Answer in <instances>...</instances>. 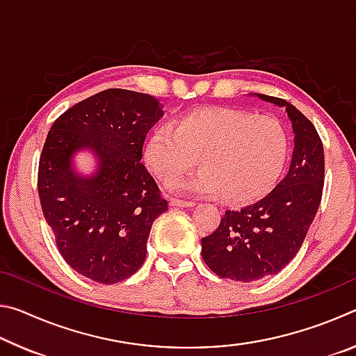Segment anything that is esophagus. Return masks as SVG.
<instances>
[{
	"instance_id": "esophagus-1",
	"label": "esophagus",
	"mask_w": 356,
	"mask_h": 356,
	"mask_svg": "<svg viewBox=\"0 0 356 356\" xmlns=\"http://www.w3.org/2000/svg\"><path fill=\"white\" fill-rule=\"evenodd\" d=\"M170 204L172 207H193L195 206V202L193 201H185V200H177V197H172L170 201Z\"/></svg>"
}]
</instances>
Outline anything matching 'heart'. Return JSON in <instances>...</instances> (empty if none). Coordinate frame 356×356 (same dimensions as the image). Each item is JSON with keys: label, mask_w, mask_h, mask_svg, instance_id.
<instances>
[{"label": "heart", "mask_w": 356, "mask_h": 356, "mask_svg": "<svg viewBox=\"0 0 356 356\" xmlns=\"http://www.w3.org/2000/svg\"><path fill=\"white\" fill-rule=\"evenodd\" d=\"M289 154L284 124L273 116L237 108H201L163 124L149 135L144 161L165 184L200 163L195 176L174 190L221 196L227 204H250L273 188Z\"/></svg>", "instance_id": "heart-1"}]
</instances>
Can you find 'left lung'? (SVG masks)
<instances>
[{"label":"left lung","mask_w":356,"mask_h":356,"mask_svg":"<svg viewBox=\"0 0 356 356\" xmlns=\"http://www.w3.org/2000/svg\"><path fill=\"white\" fill-rule=\"evenodd\" d=\"M286 106L295 147L287 176L261 201L226 210L218 227L201 240L202 259L220 278L251 282L278 273L300 251L322 200L323 146L311 120L284 99L257 94Z\"/></svg>","instance_id":"1"}]
</instances>
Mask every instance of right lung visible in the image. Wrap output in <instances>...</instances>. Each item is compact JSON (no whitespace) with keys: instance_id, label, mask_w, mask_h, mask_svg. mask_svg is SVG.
<instances>
[{"instance_id":"right-lung-1","label":"right lung","mask_w":356,"mask_h":356,"mask_svg":"<svg viewBox=\"0 0 356 356\" xmlns=\"http://www.w3.org/2000/svg\"><path fill=\"white\" fill-rule=\"evenodd\" d=\"M161 106L149 94L106 89L63 113L42 149L38 190L59 254L100 284H116L141 267L152 222L168 210L141 163ZM86 147L98 155L99 168L94 177L80 178L71 156Z\"/></svg>"}]
</instances>
